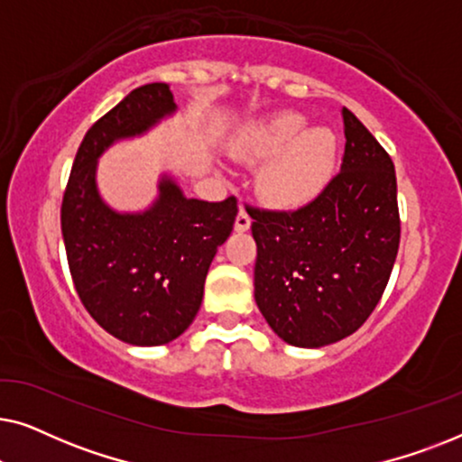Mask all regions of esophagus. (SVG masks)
I'll return each instance as SVG.
<instances>
[{
	"label": "esophagus",
	"instance_id": "esophagus-1",
	"mask_svg": "<svg viewBox=\"0 0 462 462\" xmlns=\"http://www.w3.org/2000/svg\"><path fill=\"white\" fill-rule=\"evenodd\" d=\"M250 225H252V220L248 217V212H245L244 208H239V214H237V218H236V231L237 233H245V231L250 229Z\"/></svg>",
	"mask_w": 462,
	"mask_h": 462
}]
</instances>
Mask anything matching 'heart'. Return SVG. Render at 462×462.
<instances>
[{"label":"heart","mask_w":462,"mask_h":462,"mask_svg":"<svg viewBox=\"0 0 462 462\" xmlns=\"http://www.w3.org/2000/svg\"><path fill=\"white\" fill-rule=\"evenodd\" d=\"M300 113L283 111L254 122L237 136V160L266 162L258 174V193L275 208H302L318 199L332 180L338 138L326 125L307 128Z\"/></svg>","instance_id":"1"}]
</instances>
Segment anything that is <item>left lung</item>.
<instances>
[{"instance_id": "1", "label": "left lung", "mask_w": 462, "mask_h": 462, "mask_svg": "<svg viewBox=\"0 0 462 462\" xmlns=\"http://www.w3.org/2000/svg\"><path fill=\"white\" fill-rule=\"evenodd\" d=\"M340 174L294 212L252 210L254 299L283 343L319 349L349 337L387 288L400 248L395 168L349 109Z\"/></svg>"}]
</instances>
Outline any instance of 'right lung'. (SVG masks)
I'll return each instance as SVG.
<instances>
[{
	"label": "right lung",
	"mask_w": 462,
	"mask_h": 462,
	"mask_svg": "<svg viewBox=\"0 0 462 462\" xmlns=\"http://www.w3.org/2000/svg\"><path fill=\"white\" fill-rule=\"evenodd\" d=\"M168 84L132 90L81 141L60 210L67 261L81 302L100 328L136 346L179 338L204 299L208 269L231 236L236 198H187L163 172L144 210H116L98 189V160L176 113Z\"/></svg>",
	"instance_id": "1"
}]
</instances>
